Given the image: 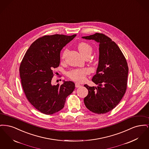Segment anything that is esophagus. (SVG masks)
<instances>
[{
  "label": "esophagus",
  "instance_id": "1",
  "mask_svg": "<svg viewBox=\"0 0 149 149\" xmlns=\"http://www.w3.org/2000/svg\"><path fill=\"white\" fill-rule=\"evenodd\" d=\"M75 86H76V88H79V87H80V86H81V85L77 83H75Z\"/></svg>",
  "mask_w": 149,
  "mask_h": 149
}]
</instances>
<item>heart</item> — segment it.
Wrapping results in <instances>:
<instances>
[{
  "instance_id": "1",
  "label": "heart",
  "mask_w": 149,
  "mask_h": 149,
  "mask_svg": "<svg viewBox=\"0 0 149 149\" xmlns=\"http://www.w3.org/2000/svg\"><path fill=\"white\" fill-rule=\"evenodd\" d=\"M78 50L80 53L84 57L90 56L92 52V47L88 43L81 42L78 45ZM67 52V49H65L61 54V59L64 60L65 55ZM89 74V70L87 69H74L68 72V75L72 80L78 81L83 82L85 80V77Z\"/></svg>"
}]
</instances>
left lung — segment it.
Returning <instances> with one entry per match:
<instances>
[{
	"label": "left lung",
	"instance_id": "obj_1",
	"mask_svg": "<svg viewBox=\"0 0 149 149\" xmlns=\"http://www.w3.org/2000/svg\"><path fill=\"white\" fill-rule=\"evenodd\" d=\"M99 43V63L92 81L98 86L85 84L88 94L86 107L97 114L106 113L118 105L127 89L128 68L126 58L118 45L103 33L82 37Z\"/></svg>",
	"mask_w": 149,
	"mask_h": 149
}]
</instances>
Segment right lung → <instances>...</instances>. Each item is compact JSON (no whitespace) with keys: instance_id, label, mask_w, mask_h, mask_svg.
Instances as JSON below:
<instances>
[{"instance_id":"add662e5","label":"right lung","mask_w":149,"mask_h":149,"mask_svg":"<svg viewBox=\"0 0 149 149\" xmlns=\"http://www.w3.org/2000/svg\"><path fill=\"white\" fill-rule=\"evenodd\" d=\"M76 36H44L31 44L22 59L19 72L23 91L30 103L42 113L62 109L75 89L71 81L55 85L51 80L54 69L60 65L61 50Z\"/></svg>"}]
</instances>
